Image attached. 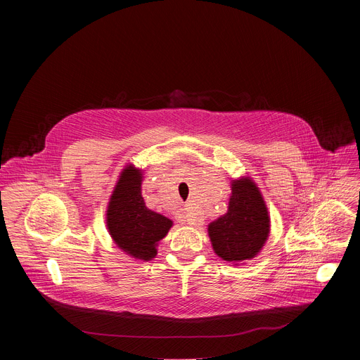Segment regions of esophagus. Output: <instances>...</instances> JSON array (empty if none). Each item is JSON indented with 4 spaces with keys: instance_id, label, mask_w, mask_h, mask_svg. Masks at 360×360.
Listing matches in <instances>:
<instances>
[{
    "instance_id": "esophagus-1",
    "label": "esophagus",
    "mask_w": 360,
    "mask_h": 360,
    "mask_svg": "<svg viewBox=\"0 0 360 360\" xmlns=\"http://www.w3.org/2000/svg\"><path fill=\"white\" fill-rule=\"evenodd\" d=\"M176 218H178V221H179V222H186V224H188V225H191V226L202 225V218H200L199 215H193V214H191L189 211H186V208H185V210H182L181 212H178Z\"/></svg>"
}]
</instances>
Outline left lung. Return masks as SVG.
I'll return each instance as SVG.
<instances>
[{"mask_svg": "<svg viewBox=\"0 0 360 360\" xmlns=\"http://www.w3.org/2000/svg\"><path fill=\"white\" fill-rule=\"evenodd\" d=\"M271 233V217L261 189L250 176L231 181L226 214L208 225L214 252L222 261L240 265L253 259Z\"/></svg>", "mask_w": 360, "mask_h": 360, "instance_id": "8db88e82", "label": "left lung"}]
</instances>
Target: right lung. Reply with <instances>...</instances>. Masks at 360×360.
Returning a JSON list of instances; mask_svg holds the SVG:
<instances>
[{
    "label": "right lung",
    "instance_id": "add662e5",
    "mask_svg": "<svg viewBox=\"0 0 360 360\" xmlns=\"http://www.w3.org/2000/svg\"><path fill=\"white\" fill-rule=\"evenodd\" d=\"M143 169L128 164L121 171L107 205V229L114 243L138 261H150L158 253V243L174 222L149 210L142 198Z\"/></svg>",
    "mask_w": 360,
    "mask_h": 360
}]
</instances>
